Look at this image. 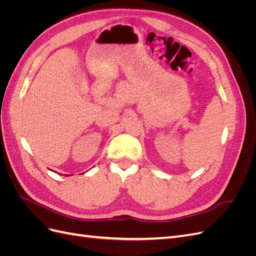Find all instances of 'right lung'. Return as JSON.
<instances>
[{
  "label": "right lung",
  "instance_id": "1",
  "mask_svg": "<svg viewBox=\"0 0 256 256\" xmlns=\"http://www.w3.org/2000/svg\"><path fill=\"white\" fill-rule=\"evenodd\" d=\"M66 176H67V175H66Z\"/></svg>",
  "mask_w": 256,
  "mask_h": 256
}]
</instances>
